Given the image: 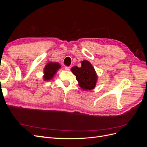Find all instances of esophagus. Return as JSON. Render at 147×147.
<instances>
[{"mask_svg": "<svg viewBox=\"0 0 147 147\" xmlns=\"http://www.w3.org/2000/svg\"><path fill=\"white\" fill-rule=\"evenodd\" d=\"M65 70H67V71H69L70 70V67H69V66L65 67Z\"/></svg>", "mask_w": 147, "mask_h": 147, "instance_id": "1", "label": "esophagus"}]
</instances>
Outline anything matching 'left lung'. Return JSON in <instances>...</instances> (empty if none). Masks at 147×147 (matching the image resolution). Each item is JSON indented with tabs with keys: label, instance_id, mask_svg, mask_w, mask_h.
<instances>
[{
	"label": "left lung",
	"instance_id": "8db88e82",
	"mask_svg": "<svg viewBox=\"0 0 147 147\" xmlns=\"http://www.w3.org/2000/svg\"><path fill=\"white\" fill-rule=\"evenodd\" d=\"M71 71L76 76L80 86L83 90H91L94 88L97 82V75L94 67L90 62L84 60L82 62L80 67L77 66L72 67Z\"/></svg>",
	"mask_w": 147,
	"mask_h": 147
}]
</instances>
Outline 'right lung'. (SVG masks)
Wrapping results in <instances>:
<instances>
[{"instance_id": "obj_1", "label": "right lung", "mask_w": 147, "mask_h": 147, "mask_svg": "<svg viewBox=\"0 0 147 147\" xmlns=\"http://www.w3.org/2000/svg\"><path fill=\"white\" fill-rule=\"evenodd\" d=\"M61 65L56 63H48L44 69L43 78L45 80H49L53 78L56 71L60 69Z\"/></svg>"}]
</instances>
